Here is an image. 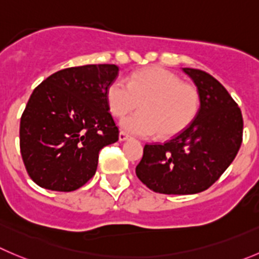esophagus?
<instances>
[{"instance_id":"34e87169","label":"esophagus","mask_w":259,"mask_h":259,"mask_svg":"<svg viewBox=\"0 0 259 259\" xmlns=\"http://www.w3.org/2000/svg\"><path fill=\"white\" fill-rule=\"evenodd\" d=\"M131 139V136L128 134H125V132H120L119 134V141H125V140H130Z\"/></svg>"}]
</instances>
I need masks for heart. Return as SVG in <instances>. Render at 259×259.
<instances>
[{
    "mask_svg": "<svg viewBox=\"0 0 259 259\" xmlns=\"http://www.w3.org/2000/svg\"><path fill=\"white\" fill-rule=\"evenodd\" d=\"M107 103L113 115L123 118L141 104V113L122 120L124 131L141 137L159 134L168 139L184 131L199 110L198 89L162 67H147L132 73L128 83L114 78L107 88Z\"/></svg>",
    "mask_w": 259,
    "mask_h": 259,
    "instance_id": "b5f03b06",
    "label": "heart"
}]
</instances>
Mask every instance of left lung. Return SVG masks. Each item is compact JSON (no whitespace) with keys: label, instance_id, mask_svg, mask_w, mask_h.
<instances>
[{"label":"left lung","instance_id":"8db88e82","mask_svg":"<svg viewBox=\"0 0 259 259\" xmlns=\"http://www.w3.org/2000/svg\"><path fill=\"white\" fill-rule=\"evenodd\" d=\"M199 91V110L188 127L164 144L145 145L136 176L151 191L194 194L228 169L243 141V117L225 88L205 71L183 68Z\"/></svg>","mask_w":259,"mask_h":259}]
</instances>
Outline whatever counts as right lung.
<instances>
[{"label": "right lung", "mask_w": 259, "mask_h": 259, "mask_svg": "<svg viewBox=\"0 0 259 259\" xmlns=\"http://www.w3.org/2000/svg\"><path fill=\"white\" fill-rule=\"evenodd\" d=\"M115 65L61 70L34 89L20 120V151L39 187L71 192L94 177L99 151L118 141L107 88Z\"/></svg>", "instance_id": "add662e5"}]
</instances>
